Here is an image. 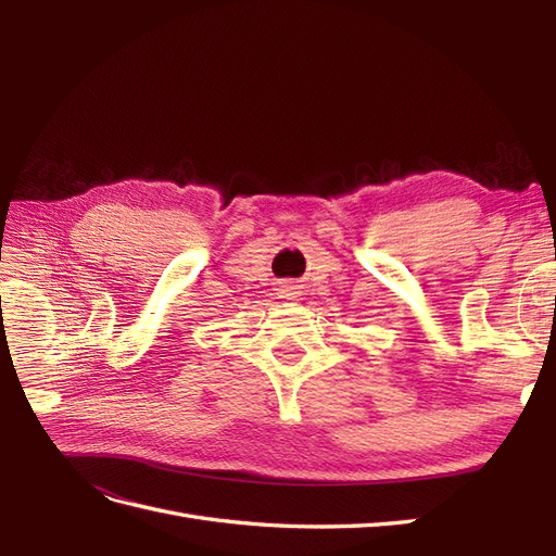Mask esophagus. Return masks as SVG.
<instances>
[{
  "mask_svg": "<svg viewBox=\"0 0 556 556\" xmlns=\"http://www.w3.org/2000/svg\"><path fill=\"white\" fill-rule=\"evenodd\" d=\"M294 294H296L294 288H282L280 290V296H285V299H294Z\"/></svg>",
  "mask_w": 556,
  "mask_h": 556,
  "instance_id": "obj_1",
  "label": "esophagus"
}]
</instances>
